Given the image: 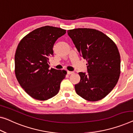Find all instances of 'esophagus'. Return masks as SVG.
<instances>
[{"mask_svg":"<svg viewBox=\"0 0 133 133\" xmlns=\"http://www.w3.org/2000/svg\"><path fill=\"white\" fill-rule=\"evenodd\" d=\"M67 74L68 75H70V74H73V72H71V71H67Z\"/></svg>","mask_w":133,"mask_h":133,"instance_id":"34e87169","label":"esophagus"}]
</instances>
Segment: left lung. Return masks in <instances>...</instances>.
Masks as SVG:
<instances>
[{"mask_svg":"<svg viewBox=\"0 0 133 133\" xmlns=\"http://www.w3.org/2000/svg\"><path fill=\"white\" fill-rule=\"evenodd\" d=\"M79 54L87 60L88 73L79 72L81 80L75 85L85 100L96 102L109 94L121 73L120 54L112 39L97 30L79 28L67 31Z\"/></svg>","mask_w":133,"mask_h":133,"instance_id":"left-lung-1","label":"left lung"}]
</instances>
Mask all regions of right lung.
I'll list each match as a JSON object with an SVG mask.
<instances>
[{"label": "right lung", "instance_id": "right-lung-1", "mask_svg": "<svg viewBox=\"0 0 133 133\" xmlns=\"http://www.w3.org/2000/svg\"><path fill=\"white\" fill-rule=\"evenodd\" d=\"M66 33L58 27L46 25L27 34L18 45L15 54L17 81L31 97L46 100L58 94L66 70L49 69V58L54 55L53 46Z\"/></svg>", "mask_w": 133, "mask_h": 133}]
</instances>
